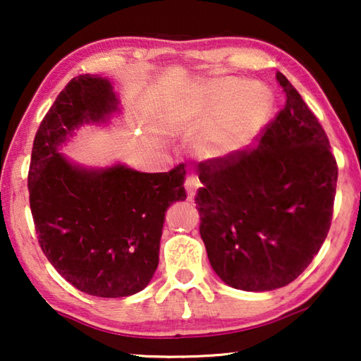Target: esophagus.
Here are the masks:
<instances>
[{
	"instance_id": "1",
	"label": "esophagus",
	"mask_w": 361,
	"mask_h": 361,
	"mask_svg": "<svg viewBox=\"0 0 361 361\" xmlns=\"http://www.w3.org/2000/svg\"><path fill=\"white\" fill-rule=\"evenodd\" d=\"M200 187V180H199V177H195V176H189L185 179V190H187V199L189 200H192L195 197V192H197V189H199Z\"/></svg>"
}]
</instances>
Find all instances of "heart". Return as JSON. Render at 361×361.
<instances>
[{"mask_svg": "<svg viewBox=\"0 0 361 361\" xmlns=\"http://www.w3.org/2000/svg\"><path fill=\"white\" fill-rule=\"evenodd\" d=\"M273 98L264 88L235 78L207 83L187 103L182 126L199 131V149L209 157H224L243 149L268 121Z\"/></svg>", "mask_w": 361, "mask_h": 361, "instance_id": "b5f03b06", "label": "heart"}]
</instances>
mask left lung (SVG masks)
Wrapping results in <instances>:
<instances>
[{
	"mask_svg": "<svg viewBox=\"0 0 361 361\" xmlns=\"http://www.w3.org/2000/svg\"><path fill=\"white\" fill-rule=\"evenodd\" d=\"M286 105L259 146L199 164L200 236L212 268L231 288L293 283L327 238L338 167L329 137L299 92L276 73Z\"/></svg>",
	"mask_w": 361,
	"mask_h": 361,
	"instance_id": "obj_1",
	"label": "left lung"
}]
</instances>
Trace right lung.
<instances>
[{"label":"right lung","instance_id":"1","mask_svg":"<svg viewBox=\"0 0 361 361\" xmlns=\"http://www.w3.org/2000/svg\"><path fill=\"white\" fill-rule=\"evenodd\" d=\"M116 110L106 78H72L41 121L27 174L42 253L73 288L97 298H126L149 284L166 210L187 197L184 164L154 174L123 164L83 169L59 154L75 128Z\"/></svg>","mask_w":361,"mask_h":361}]
</instances>
